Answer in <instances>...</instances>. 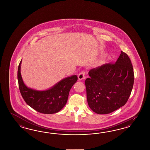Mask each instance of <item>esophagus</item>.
Listing matches in <instances>:
<instances>
[{
    "instance_id": "34e87169",
    "label": "esophagus",
    "mask_w": 150,
    "mask_h": 150,
    "mask_svg": "<svg viewBox=\"0 0 150 150\" xmlns=\"http://www.w3.org/2000/svg\"><path fill=\"white\" fill-rule=\"evenodd\" d=\"M85 71H82L78 75V79L80 80H81L82 79H85Z\"/></svg>"
}]
</instances>
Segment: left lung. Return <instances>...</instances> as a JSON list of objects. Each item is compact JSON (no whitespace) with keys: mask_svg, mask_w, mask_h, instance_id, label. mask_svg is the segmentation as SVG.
Segmentation results:
<instances>
[{"mask_svg":"<svg viewBox=\"0 0 150 150\" xmlns=\"http://www.w3.org/2000/svg\"><path fill=\"white\" fill-rule=\"evenodd\" d=\"M85 80L87 103L96 113L109 114L125 105L132 92L134 73L127 54L121 51L115 63L92 69Z\"/></svg>","mask_w":150,"mask_h":150,"instance_id":"obj_1","label":"left lung"}]
</instances>
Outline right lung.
Masks as SVG:
<instances>
[{
    "label": "right lung",
    "mask_w": 150,
    "mask_h": 150,
    "mask_svg": "<svg viewBox=\"0 0 150 150\" xmlns=\"http://www.w3.org/2000/svg\"><path fill=\"white\" fill-rule=\"evenodd\" d=\"M21 63V61L18 65V80L19 90L25 102L41 113L58 112L66 105L69 91L77 81V76L67 77L48 90L36 91L28 88L24 84L20 73Z\"/></svg>",
    "instance_id": "obj_1"
}]
</instances>
